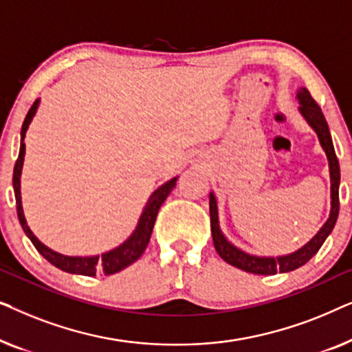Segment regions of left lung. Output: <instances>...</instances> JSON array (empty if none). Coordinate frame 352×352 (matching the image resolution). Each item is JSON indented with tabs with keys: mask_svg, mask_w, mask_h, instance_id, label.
<instances>
[{
	"mask_svg": "<svg viewBox=\"0 0 352 352\" xmlns=\"http://www.w3.org/2000/svg\"><path fill=\"white\" fill-rule=\"evenodd\" d=\"M296 99L300 102V113L306 120L307 124L314 129L322 148H324L327 160H329L330 171V214L324 226L319 229L314 237L306 245H302L296 252L282 254V256H256L250 254L234 243H230L223 230L219 228V216H218V201H216L214 192H210V219H211V235H213V243L216 252L226 263L230 266L242 269L245 272L258 274V276H274L277 272H290L306 264L314 254L319 252L322 243L329 237L333 230L336 219L340 213V163L336 158L333 141H331L329 124L322 113V110L314 99L311 98L309 91L306 88H300L296 93Z\"/></svg>",
	"mask_w": 352,
	"mask_h": 352,
	"instance_id": "1",
	"label": "left lung"
}]
</instances>
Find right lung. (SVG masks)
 Listing matches in <instances>:
<instances>
[{"instance_id":"obj_1","label":"right lung","mask_w":352,"mask_h":352,"mask_svg":"<svg viewBox=\"0 0 352 352\" xmlns=\"http://www.w3.org/2000/svg\"><path fill=\"white\" fill-rule=\"evenodd\" d=\"M38 105H40V99H36L33 105L28 110L25 120H23L22 131H21V151H19V157L16 160V165H14V175H12V187H14V195H16V208H17V216L19 223H21L23 232L28 239L32 240V243L35 245L38 253L41 254L43 258H46L52 266H56L60 271H65L69 274H78V276H88L93 277L96 274H104V276H110V274H117L123 271L124 267L131 266L134 261H138L139 258L142 256L144 250L147 248L148 240H151L153 224H155L158 210L163 201L166 200V197L170 195L173 187L176 186L177 176L173 177V179L166 181L165 184H162L158 189L153 192V194L148 197L146 206H144L141 216H139V221L134 228L133 234L124 240L123 243H120L118 247L113 250H109V252L99 254L96 256H67V254H60L46 247L45 243H41L40 240L36 239V235L32 232L30 228H28L25 214H23L22 208V197H21V176H22V166H23V157H25V133L28 126H30L33 117H35Z\"/></svg>"}]
</instances>
